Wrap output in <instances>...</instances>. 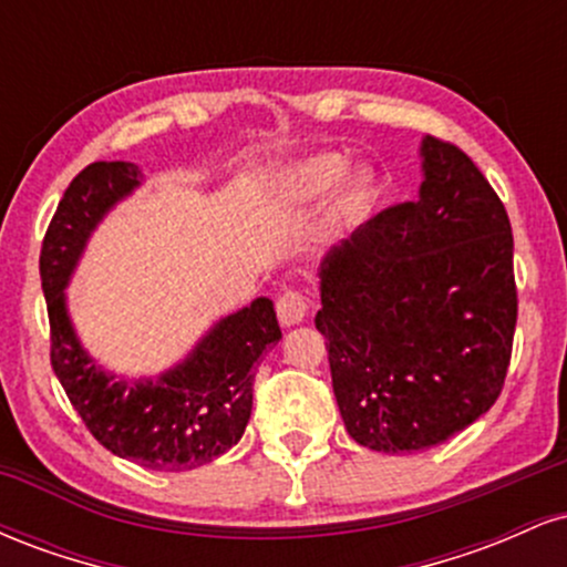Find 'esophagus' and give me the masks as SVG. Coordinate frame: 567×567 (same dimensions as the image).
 <instances>
[{
	"instance_id": "esophagus-1",
	"label": "esophagus",
	"mask_w": 567,
	"mask_h": 567,
	"mask_svg": "<svg viewBox=\"0 0 567 567\" xmlns=\"http://www.w3.org/2000/svg\"><path fill=\"white\" fill-rule=\"evenodd\" d=\"M306 311H309V298L303 290H285L277 298V317L285 328L290 324H301L306 320Z\"/></svg>"
}]
</instances>
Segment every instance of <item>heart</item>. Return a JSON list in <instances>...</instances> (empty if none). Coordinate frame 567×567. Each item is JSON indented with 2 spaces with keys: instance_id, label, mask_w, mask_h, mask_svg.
<instances>
[{
  "instance_id": "1",
  "label": "heart",
  "mask_w": 567,
  "mask_h": 567,
  "mask_svg": "<svg viewBox=\"0 0 567 567\" xmlns=\"http://www.w3.org/2000/svg\"><path fill=\"white\" fill-rule=\"evenodd\" d=\"M347 167V157L336 152H322L315 154V157H306L279 175L277 194L285 202H315L340 184ZM375 194H379V178H375V173L370 167H360V171L349 173L344 184L338 188L336 210L343 218L362 216L373 205Z\"/></svg>"
}]
</instances>
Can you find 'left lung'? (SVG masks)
Listing matches in <instances>:
<instances>
[{"label": "left lung", "instance_id": "1", "mask_svg": "<svg viewBox=\"0 0 567 567\" xmlns=\"http://www.w3.org/2000/svg\"><path fill=\"white\" fill-rule=\"evenodd\" d=\"M419 199L379 213L320 264L317 330L351 440L440 445L493 408L517 324L504 202L453 143L421 141Z\"/></svg>", "mask_w": 567, "mask_h": 567}]
</instances>
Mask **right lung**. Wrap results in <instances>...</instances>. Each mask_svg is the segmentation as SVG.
Instances as JSON below:
<instances>
[{
	"label": "right lung",
	"mask_w": 567,
	"mask_h": 567,
	"mask_svg": "<svg viewBox=\"0 0 567 567\" xmlns=\"http://www.w3.org/2000/svg\"><path fill=\"white\" fill-rule=\"evenodd\" d=\"M133 162H93L71 181L39 256L50 317V362L84 426L106 451L157 472L210 464L237 445L252 410V365L277 347L275 303L256 298L199 338L178 365L148 379L103 370L82 347L66 306V285L90 234L141 186Z\"/></svg>",
	"instance_id": "add662e5"
}]
</instances>
